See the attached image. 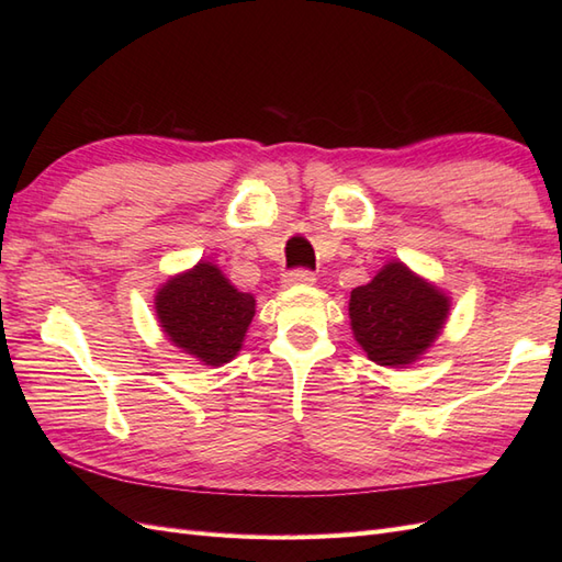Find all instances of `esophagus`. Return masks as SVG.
<instances>
[{
    "label": "esophagus",
    "mask_w": 562,
    "mask_h": 562,
    "mask_svg": "<svg viewBox=\"0 0 562 562\" xmlns=\"http://www.w3.org/2000/svg\"><path fill=\"white\" fill-rule=\"evenodd\" d=\"M316 283V277L312 274V271L307 269H295L291 271V274L283 277V285L293 288V285H314Z\"/></svg>",
    "instance_id": "obj_1"
}]
</instances>
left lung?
Wrapping results in <instances>:
<instances>
[{
    "mask_svg": "<svg viewBox=\"0 0 562 562\" xmlns=\"http://www.w3.org/2000/svg\"><path fill=\"white\" fill-rule=\"evenodd\" d=\"M450 307L443 288L391 260L370 283L351 291V333L372 363L407 368L434 347Z\"/></svg>",
    "mask_w": 562,
    "mask_h": 562,
    "instance_id": "1",
    "label": "left lung"
}]
</instances>
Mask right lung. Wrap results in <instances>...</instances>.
<instances>
[{"instance_id": "1", "label": "right lung", "mask_w": 562, "mask_h": 562, "mask_svg": "<svg viewBox=\"0 0 562 562\" xmlns=\"http://www.w3.org/2000/svg\"><path fill=\"white\" fill-rule=\"evenodd\" d=\"M155 312L168 342L217 368L241 351L255 297L241 293L217 265L199 260L157 288Z\"/></svg>"}]
</instances>
